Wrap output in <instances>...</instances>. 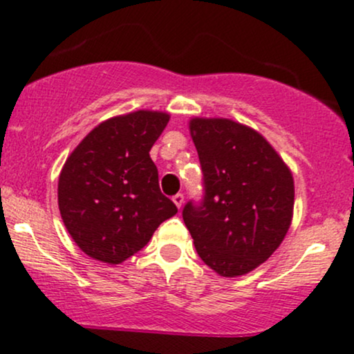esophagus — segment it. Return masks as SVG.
<instances>
[{"label": "esophagus", "mask_w": 354, "mask_h": 354, "mask_svg": "<svg viewBox=\"0 0 354 354\" xmlns=\"http://www.w3.org/2000/svg\"><path fill=\"white\" fill-rule=\"evenodd\" d=\"M173 203L178 206V209H180L181 206H183V203H185V196H183L181 193L174 194V196H173Z\"/></svg>", "instance_id": "esophagus-1"}]
</instances>
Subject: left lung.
I'll list each match as a JSON object with an SVG mask.
<instances>
[{
    "mask_svg": "<svg viewBox=\"0 0 354 354\" xmlns=\"http://www.w3.org/2000/svg\"><path fill=\"white\" fill-rule=\"evenodd\" d=\"M205 180L201 206L183 219L200 258L223 278L248 274L278 250L290 230L295 181L266 138L228 118H191Z\"/></svg>",
    "mask_w": 354,
    "mask_h": 354,
    "instance_id": "left-lung-1",
    "label": "left lung"
}]
</instances>
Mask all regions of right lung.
<instances>
[{
	"label": "right lung",
	"mask_w": 354,
	"mask_h": 354,
	"mask_svg": "<svg viewBox=\"0 0 354 354\" xmlns=\"http://www.w3.org/2000/svg\"><path fill=\"white\" fill-rule=\"evenodd\" d=\"M169 115L138 109L93 128L59 173L58 206L73 241L89 258L120 265L178 213L160 191L149 149Z\"/></svg>",
	"instance_id": "right-lung-1"
}]
</instances>
